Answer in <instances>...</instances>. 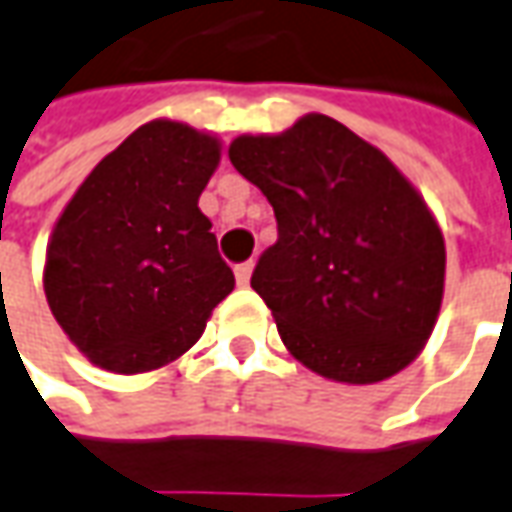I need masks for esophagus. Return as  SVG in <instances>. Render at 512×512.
Listing matches in <instances>:
<instances>
[{
    "label": "esophagus",
    "instance_id": "esophagus-1",
    "mask_svg": "<svg viewBox=\"0 0 512 512\" xmlns=\"http://www.w3.org/2000/svg\"><path fill=\"white\" fill-rule=\"evenodd\" d=\"M250 273H253V262H242V264H236V267H234L236 284H239V287H248Z\"/></svg>",
    "mask_w": 512,
    "mask_h": 512
}]
</instances>
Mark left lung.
<instances>
[{
  "instance_id": "8db88e82",
  "label": "left lung",
  "mask_w": 512,
  "mask_h": 512,
  "mask_svg": "<svg viewBox=\"0 0 512 512\" xmlns=\"http://www.w3.org/2000/svg\"><path fill=\"white\" fill-rule=\"evenodd\" d=\"M228 158L276 211V245L250 287L292 357L345 384L407 368L435 329L446 276L443 234L418 189L323 114L239 136Z\"/></svg>"
}]
</instances>
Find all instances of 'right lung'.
<instances>
[{"label": "right lung", "instance_id": "1", "mask_svg": "<svg viewBox=\"0 0 512 512\" xmlns=\"http://www.w3.org/2000/svg\"><path fill=\"white\" fill-rule=\"evenodd\" d=\"M217 164L211 133L155 119L105 155L66 203L49 236L44 292L94 365L125 376L167 365L234 290L197 209Z\"/></svg>", "mask_w": 512, "mask_h": 512}]
</instances>
